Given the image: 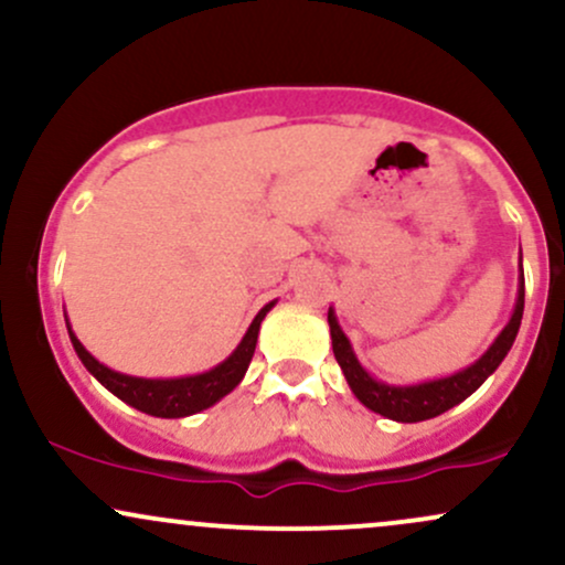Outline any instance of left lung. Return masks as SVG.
I'll return each mask as SVG.
<instances>
[{
  "label": "left lung",
  "mask_w": 565,
  "mask_h": 565,
  "mask_svg": "<svg viewBox=\"0 0 565 565\" xmlns=\"http://www.w3.org/2000/svg\"><path fill=\"white\" fill-rule=\"evenodd\" d=\"M523 297H526V287H523L521 265V274H518V297L510 321L504 323L497 340L486 348L481 359H476L470 366L459 369V372L446 374V377L414 382V385H391V382L377 380L361 364L353 345H350L348 334L342 332L340 321H337L334 308H329V332H332L334 359L340 364L342 374H345L350 391H353L355 398L366 408H372L380 417L393 419V423H423V419H433L438 414L449 412L457 404H462L468 395L476 393L497 372V366L502 364L504 355L510 353L512 342H515L518 329H521Z\"/></svg>",
  "instance_id": "left-lung-1"
}]
</instances>
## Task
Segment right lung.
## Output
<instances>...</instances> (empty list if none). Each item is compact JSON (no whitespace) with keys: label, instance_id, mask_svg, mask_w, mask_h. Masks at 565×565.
I'll return each mask as SVG.
<instances>
[{"label":"right lung","instance_id":"right-lung-1","mask_svg":"<svg viewBox=\"0 0 565 565\" xmlns=\"http://www.w3.org/2000/svg\"><path fill=\"white\" fill-rule=\"evenodd\" d=\"M274 305L276 300L260 308V313H257L255 321L249 323V329H246L242 342H238L236 350H233L228 359L220 361L217 366L206 369V372L185 374V377H132V374L116 372V369L100 364V361H97L95 355L82 345L79 337H76L74 329H71L68 319H66V329L71 337V345H74L84 369H87V372L93 374L106 391H111L116 398H121L125 404L138 408V412L151 414V417L180 419L215 406L220 398H225V395H228L233 387L244 380L252 355H255L260 323L265 316L270 313Z\"/></svg>","mask_w":565,"mask_h":565}]
</instances>
